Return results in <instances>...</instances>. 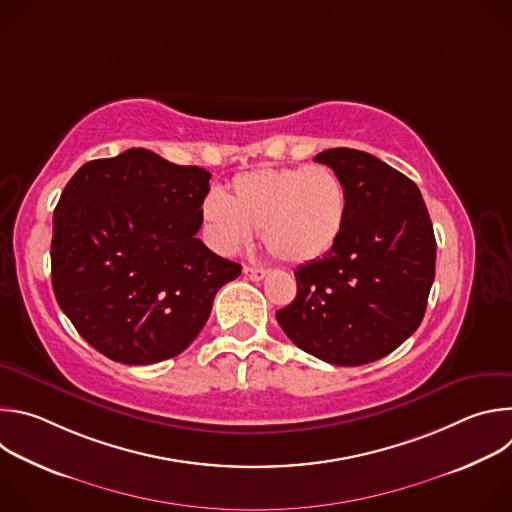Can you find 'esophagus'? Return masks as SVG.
I'll list each match as a JSON object with an SVG mask.
<instances>
[{
	"label": "esophagus",
	"instance_id": "1",
	"mask_svg": "<svg viewBox=\"0 0 512 512\" xmlns=\"http://www.w3.org/2000/svg\"><path fill=\"white\" fill-rule=\"evenodd\" d=\"M243 273H245V277L251 279V281H261V279L267 275V271H265L263 267H249V265L243 267Z\"/></svg>",
	"mask_w": 512,
	"mask_h": 512
}]
</instances>
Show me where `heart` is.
I'll use <instances>...</instances> for the list:
<instances>
[{
	"label": "heart",
	"mask_w": 512,
	"mask_h": 512,
	"mask_svg": "<svg viewBox=\"0 0 512 512\" xmlns=\"http://www.w3.org/2000/svg\"><path fill=\"white\" fill-rule=\"evenodd\" d=\"M202 216L223 251L235 253L261 231L267 251L285 263H312L340 241L348 221V192L324 164L261 168L239 174L227 196L210 192Z\"/></svg>",
	"instance_id": "b5f03b06"
}]
</instances>
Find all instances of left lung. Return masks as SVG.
Segmentation results:
<instances>
[{
	"instance_id": "8db88e82",
	"label": "left lung",
	"mask_w": 512,
	"mask_h": 512,
	"mask_svg": "<svg viewBox=\"0 0 512 512\" xmlns=\"http://www.w3.org/2000/svg\"><path fill=\"white\" fill-rule=\"evenodd\" d=\"M314 160L344 180L348 221L328 255L296 269V300L275 318L304 352L358 367L421 324L435 277L433 227L415 182L379 158L334 148Z\"/></svg>"
}]
</instances>
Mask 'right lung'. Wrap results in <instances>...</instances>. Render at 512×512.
<instances>
[{"label": "right lung", "instance_id": "add662e5", "mask_svg": "<svg viewBox=\"0 0 512 512\" xmlns=\"http://www.w3.org/2000/svg\"><path fill=\"white\" fill-rule=\"evenodd\" d=\"M210 174L131 148L93 160L54 208L52 289L60 310L101 354L154 364L186 350L216 291L241 265L198 237Z\"/></svg>", "mask_w": 512, "mask_h": 512}]
</instances>
